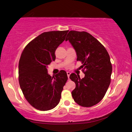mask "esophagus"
<instances>
[{
    "label": "esophagus",
    "instance_id": "1",
    "mask_svg": "<svg viewBox=\"0 0 132 132\" xmlns=\"http://www.w3.org/2000/svg\"><path fill=\"white\" fill-rule=\"evenodd\" d=\"M70 75V73L69 72H67V75H68V77L69 79Z\"/></svg>",
    "mask_w": 132,
    "mask_h": 132
}]
</instances>
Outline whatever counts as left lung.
Returning <instances> with one entry per match:
<instances>
[{
	"label": "left lung",
	"instance_id": "8db88e82",
	"mask_svg": "<svg viewBox=\"0 0 132 132\" xmlns=\"http://www.w3.org/2000/svg\"><path fill=\"white\" fill-rule=\"evenodd\" d=\"M75 49L77 61H80L85 77L74 73L69 78L76 84L72 92L75 102L83 107H91L101 101L111 80L112 66L106 48L86 32L70 30L67 35Z\"/></svg>",
	"mask_w": 132,
	"mask_h": 132
}]
</instances>
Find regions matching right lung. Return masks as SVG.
<instances>
[{"instance_id": "right-lung-1", "label": "right lung", "mask_w": 132, "mask_h": 132, "mask_svg": "<svg viewBox=\"0 0 132 132\" xmlns=\"http://www.w3.org/2000/svg\"><path fill=\"white\" fill-rule=\"evenodd\" d=\"M69 30L44 32L30 42L19 62V82L25 99L37 110L46 111L59 103L68 80L64 70L55 76L47 73L48 65L56 59L55 51Z\"/></svg>"}]
</instances>
